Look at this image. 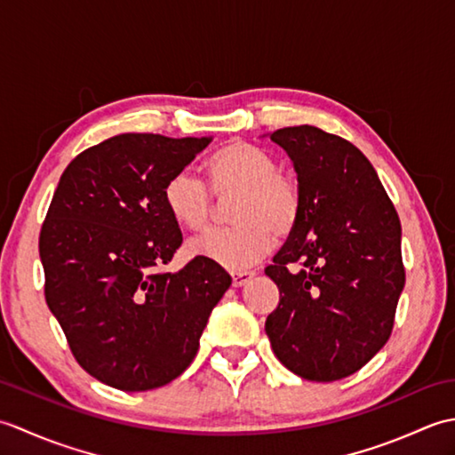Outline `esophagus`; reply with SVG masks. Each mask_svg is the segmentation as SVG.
<instances>
[{
  "mask_svg": "<svg viewBox=\"0 0 455 455\" xmlns=\"http://www.w3.org/2000/svg\"><path fill=\"white\" fill-rule=\"evenodd\" d=\"M254 275H256L254 272H233V285L235 287H243V285L252 282Z\"/></svg>",
  "mask_w": 455,
  "mask_h": 455,
  "instance_id": "1",
  "label": "esophagus"
}]
</instances>
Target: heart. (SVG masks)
Wrapping results in <instances>:
<instances>
[{
    "mask_svg": "<svg viewBox=\"0 0 455 455\" xmlns=\"http://www.w3.org/2000/svg\"><path fill=\"white\" fill-rule=\"evenodd\" d=\"M277 162L250 142H230L207 160L211 188L217 196L238 193L235 227L209 228L189 243L191 252L233 272L258 264L274 246V233L285 236L301 215V191ZM170 215L188 228L207 225L212 194L191 170H178L164 186Z\"/></svg>",
    "mask_w": 455,
    "mask_h": 455,
    "instance_id": "heart-1",
    "label": "heart"
}]
</instances>
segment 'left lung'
Listing matches in <instances>:
<instances>
[{
    "mask_svg": "<svg viewBox=\"0 0 455 455\" xmlns=\"http://www.w3.org/2000/svg\"><path fill=\"white\" fill-rule=\"evenodd\" d=\"M291 158L301 215L266 267L279 289L266 334L308 381L355 373L389 340L404 287L401 220L352 142L311 124L269 134Z\"/></svg>",
    "mask_w": 455,
    "mask_h": 455,
    "instance_id": "left-lung-1",
    "label": "left lung"
}]
</instances>
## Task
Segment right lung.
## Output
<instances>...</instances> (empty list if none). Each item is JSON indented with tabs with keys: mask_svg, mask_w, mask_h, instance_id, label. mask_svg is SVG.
I'll list each match as a JSON object with an SVG mask.
<instances>
[{
	"mask_svg": "<svg viewBox=\"0 0 455 455\" xmlns=\"http://www.w3.org/2000/svg\"><path fill=\"white\" fill-rule=\"evenodd\" d=\"M209 142L117 134L78 154L58 181L38 238L46 305L76 362L109 387L148 391L186 371L233 283L199 256L160 272L183 240L164 186Z\"/></svg>",
	"mask_w": 455,
	"mask_h": 455,
	"instance_id": "add662e5",
	"label": "right lung"
}]
</instances>
